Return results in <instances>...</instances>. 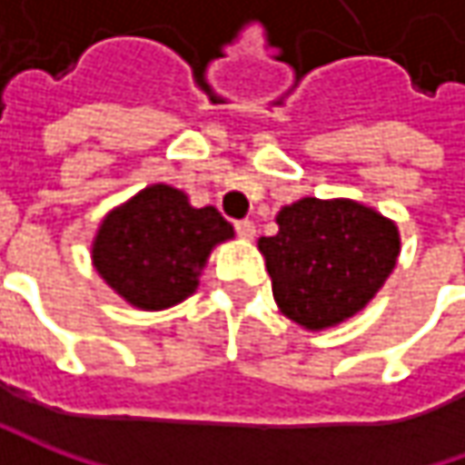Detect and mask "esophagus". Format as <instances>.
<instances>
[{
	"mask_svg": "<svg viewBox=\"0 0 465 465\" xmlns=\"http://www.w3.org/2000/svg\"><path fill=\"white\" fill-rule=\"evenodd\" d=\"M235 232L241 235L242 241H251V238L256 235V224L251 223V220H238V223H235Z\"/></svg>",
	"mask_w": 465,
	"mask_h": 465,
	"instance_id": "esophagus-1",
	"label": "esophagus"
}]
</instances>
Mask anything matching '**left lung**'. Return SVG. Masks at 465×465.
<instances>
[{"label":"left lung","instance_id":"1","mask_svg":"<svg viewBox=\"0 0 465 465\" xmlns=\"http://www.w3.org/2000/svg\"><path fill=\"white\" fill-rule=\"evenodd\" d=\"M279 232L261 238L279 311L321 331L360 312L393 272L399 227L351 199H300L282 206Z\"/></svg>","mask_w":465,"mask_h":465}]
</instances>
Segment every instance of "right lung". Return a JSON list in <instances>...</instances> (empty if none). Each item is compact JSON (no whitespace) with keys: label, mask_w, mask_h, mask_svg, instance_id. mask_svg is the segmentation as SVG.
<instances>
[{"label":"right lung","mask_w":465,"mask_h":465,"mask_svg":"<svg viewBox=\"0 0 465 465\" xmlns=\"http://www.w3.org/2000/svg\"><path fill=\"white\" fill-rule=\"evenodd\" d=\"M232 235L214 206L196 209L183 191L154 183L100 223L93 263L126 302L163 311L196 292L212 248Z\"/></svg>","instance_id":"obj_1"}]
</instances>
